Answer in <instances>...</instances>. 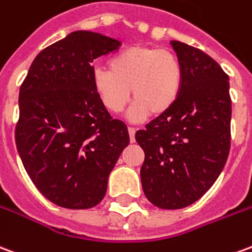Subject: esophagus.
<instances>
[{
	"label": "esophagus",
	"mask_w": 252,
	"mask_h": 252,
	"mask_svg": "<svg viewBox=\"0 0 252 252\" xmlns=\"http://www.w3.org/2000/svg\"><path fill=\"white\" fill-rule=\"evenodd\" d=\"M135 132H136V129H135V128H132V126H128V133H129V138H131L132 143L135 142Z\"/></svg>",
	"instance_id": "esophagus-1"
}]
</instances>
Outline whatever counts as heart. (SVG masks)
Listing matches in <instances>:
<instances>
[{"label":"heart","mask_w":252,"mask_h":252,"mask_svg":"<svg viewBox=\"0 0 252 252\" xmlns=\"http://www.w3.org/2000/svg\"><path fill=\"white\" fill-rule=\"evenodd\" d=\"M109 69L96 68L91 82L102 105L112 113L124 110L132 95L136 99L129 119L140 121L150 113L169 112L179 99L183 69L177 56L168 49L132 46L117 53Z\"/></svg>","instance_id":"b5f03b06"}]
</instances>
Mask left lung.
I'll return each instance as SVG.
<instances>
[{"instance_id":"obj_1","label":"left lung","mask_w":252,"mask_h":252,"mask_svg":"<svg viewBox=\"0 0 252 252\" xmlns=\"http://www.w3.org/2000/svg\"><path fill=\"white\" fill-rule=\"evenodd\" d=\"M183 69L179 99L135 139L144 151L146 198L175 210L202 198L222 172L230 149L229 77L196 47L172 40Z\"/></svg>"}]
</instances>
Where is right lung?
<instances>
[{
  "instance_id": "add662e5",
  "label": "right lung",
  "mask_w": 252,
  "mask_h": 252,
  "mask_svg": "<svg viewBox=\"0 0 252 252\" xmlns=\"http://www.w3.org/2000/svg\"><path fill=\"white\" fill-rule=\"evenodd\" d=\"M120 45L98 32H71L35 57L20 86L17 151L35 187L54 205H98L129 143L126 123L110 116L91 82L94 60Z\"/></svg>"
}]
</instances>
